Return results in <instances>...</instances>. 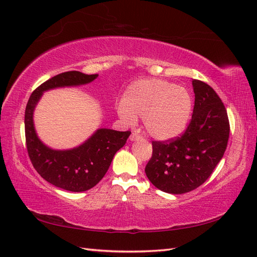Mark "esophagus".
Masks as SVG:
<instances>
[{"label": "esophagus", "instance_id": "esophagus-1", "mask_svg": "<svg viewBox=\"0 0 257 257\" xmlns=\"http://www.w3.org/2000/svg\"><path fill=\"white\" fill-rule=\"evenodd\" d=\"M143 139L142 136H140L138 133H133L130 135V140L131 141H137V140H141Z\"/></svg>", "mask_w": 257, "mask_h": 257}]
</instances>
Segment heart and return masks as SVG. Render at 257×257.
Returning a JSON list of instances; mask_svg holds the SVG:
<instances>
[{
    "instance_id": "1",
    "label": "heart",
    "mask_w": 257,
    "mask_h": 257,
    "mask_svg": "<svg viewBox=\"0 0 257 257\" xmlns=\"http://www.w3.org/2000/svg\"><path fill=\"white\" fill-rule=\"evenodd\" d=\"M192 107V95L182 85L162 79H140L129 85L117 111L129 123L142 117L149 135L167 140L186 129Z\"/></svg>"
}]
</instances>
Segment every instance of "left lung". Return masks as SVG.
I'll use <instances>...</instances> for the list:
<instances>
[{"label": "left lung", "mask_w": 257, "mask_h": 257, "mask_svg": "<svg viewBox=\"0 0 257 257\" xmlns=\"http://www.w3.org/2000/svg\"><path fill=\"white\" fill-rule=\"evenodd\" d=\"M195 94L192 118L175 139L153 141L146 166L149 180L164 192L182 194L205 182L222 159L229 139L225 105L212 87L192 80Z\"/></svg>", "instance_id": "8db88e82"}]
</instances>
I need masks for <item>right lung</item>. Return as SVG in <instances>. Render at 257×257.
<instances>
[{
    "label": "right lung",
    "mask_w": 257,
    "mask_h": 257,
    "mask_svg": "<svg viewBox=\"0 0 257 257\" xmlns=\"http://www.w3.org/2000/svg\"><path fill=\"white\" fill-rule=\"evenodd\" d=\"M97 75L66 71L52 77L32 92L25 110L26 146L35 169L44 180L71 192H82L97 185L108 170L113 157L127 142L130 131L98 129L81 146L56 151L39 139L34 127V110L44 91L93 81Z\"/></svg>",
    "instance_id": "right-lung-1"
}]
</instances>
